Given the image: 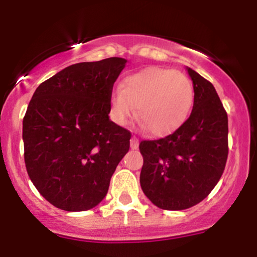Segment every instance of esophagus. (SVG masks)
<instances>
[{"mask_svg":"<svg viewBox=\"0 0 257 257\" xmlns=\"http://www.w3.org/2000/svg\"><path fill=\"white\" fill-rule=\"evenodd\" d=\"M131 147H132V150H138V147H139V139L137 137H133L132 138Z\"/></svg>","mask_w":257,"mask_h":257,"instance_id":"34e87169","label":"esophagus"}]
</instances>
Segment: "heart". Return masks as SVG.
<instances>
[{"instance_id": "b5f03b06", "label": "heart", "mask_w": 257, "mask_h": 257, "mask_svg": "<svg viewBox=\"0 0 257 257\" xmlns=\"http://www.w3.org/2000/svg\"><path fill=\"white\" fill-rule=\"evenodd\" d=\"M193 104V87L181 72L147 67L126 76L111 93L110 112L117 124L135 116L153 135H167L182 125Z\"/></svg>"}]
</instances>
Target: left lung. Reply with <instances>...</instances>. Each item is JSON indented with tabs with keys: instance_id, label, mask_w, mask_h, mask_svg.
Returning a JSON list of instances; mask_svg holds the SVG:
<instances>
[{
	"instance_id": "8db88e82",
	"label": "left lung",
	"mask_w": 257,
	"mask_h": 257,
	"mask_svg": "<svg viewBox=\"0 0 257 257\" xmlns=\"http://www.w3.org/2000/svg\"><path fill=\"white\" fill-rule=\"evenodd\" d=\"M194 101L190 117L173 134L143 140L140 185L155 205L184 210L213 191L228 156V118L214 85L192 69Z\"/></svg>"
}]
</instances>
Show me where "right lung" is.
I'll return each mask as SVG.
<instances>
[{"mask_svg": "<svg viewBox=\"0 0 257 257\" xmlns=\"http://www.w3.org/2000/svg\"><path fill=\"white\" fill-rule=\"evenodd\" d=\"M126 60L67 66L37 87L23 119L26 170L61 210L84 211L105 198L129 151L131 132L108 118L113 84Z\"/></svg>", "mask_w": 257, "mask_h": 257, "instance_id": "1", "label": "right lung"}]
</instances>
